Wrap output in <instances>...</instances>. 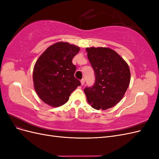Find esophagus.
<instances>
[{"instance_id":"34e87169","label":"esophagus","mask_w":159,"mask_h":159,"mask_svg":"<svg viewBox=\"0 0 159 159\" xmlns=\"http://www.w3.org/2000/svg\"><path fill=\"white\" fill-rule=\"evenodd\" d=\"M84 84H85V79H82L81 80V85H84Z\"/></svg>"}]
</instances>
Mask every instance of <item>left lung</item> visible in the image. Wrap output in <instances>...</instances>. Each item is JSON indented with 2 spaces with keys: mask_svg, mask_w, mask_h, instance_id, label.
<instances>
[{
  "mask_svg": "<svg viewBox=\"0 0 159 159\" xmlns=\"http://www.w3.org/2000/svg\"><path fill=\"white\" fill-rule=\"evenodd\" d=\"M88 57L95 72V81L84 92L93 109L105 110L121 101L131 80L127 62L109 48H87Z\"/></svg>",
  "mask_w": 159,
  "mask_h": 159,
  "instance_id": "1",
  "label": "left lung"
}]
</instances>
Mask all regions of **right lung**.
Here are the masks:
<instances>
[{
	"instance_id": "obj_1",
	"label": "right lung",
	"mask_w": 159,
	"mask_h": 159,
	"mask_svg": "<svg viewBox=\"0 0 159 159\" xmlns=\"http://www.w3.org/2000/svg\"><path fill=\"white\" fill-rule=\"evenodd\" d=\"M80 48L60 42L49 46L36 61L33 70L36 93L52 107L61 106L81 85L74 77L76 66L72 64Z\"/></svg>"
}]
</instances>
